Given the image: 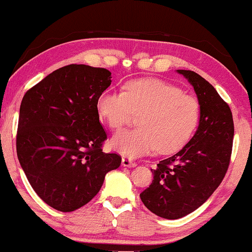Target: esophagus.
Instances as JSON below:
<instances>
[{
  "label": "esophagus",
  "mask_w": 252,
  "mask_h": 252,
  "mask_svg": "<svg viewBox=\"0 0 252 252\" xmlns=\"http://www.w3.org/2000/svg\"><path fill=\"white\" fill-rule=\"evenodd\" d=\"M122 164H123V166H125V167H135L136 166L135 161H133L132 159H129V158H126V157H124L122 159Z\"/></svg>",
  "instance_id": "34e87169"
}]
</instances>
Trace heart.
Here are the masks:
<instances>
[{
  "mask_svg": "<svg viewBox=\"0 0 252 252\" xmlns=\"http://www.w3.org/2000/svg\"><path fill=\"white\" fill-rule=\"evenodd\" d=\"M96 110L110 128H120L130 113L141 112L139 127L117 132L111 147L127 157H139L158 150L178 151L188 142L199 120V104L194 96L160 79H139L124 91L106 89L99 94Z\"/></svg>",
  "mask_w": 252,
  "mask_h": 252,
  "instance_id": "1",
  "label": "heart"
}]
</instances>
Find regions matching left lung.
<instances>
[{
  "label": "left lung",
  "instance_id": "obj_1",
  "mask_svg": "<svg viewBox=\"0 0 252 252\" xmlns=\"http://www.w3.org/2000/svg\"><path fill=\"white\" fill-rule=\"evenodd\" d=\"M177 72L194 88L199 122L189 142L151 170L154 180L140 194L143 204L164 219L189 215L213 194L228 168L234 136L232 111L215 87L194 71Z\"/></svg>",
  "mask_w": 252,
  "mask_h": 252
}]
</instances>
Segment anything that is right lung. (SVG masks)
<instances>
[{"mask_svg":"<svg viewBox=\"0 0 252 252\" xmlns=\"http://www.w3.org/2000/svg\"><path fill=\"white\" fill-rule=\"evenodd\" d=\"M111 78L106 68L71 64L23 97L17 133L20 166L39 197L58 211L87 204L105 174L122 163L118 155L101 149L106 133L96 110Z\"/></svg>","mask_w":252,"mask_h":252,"instance_id":"add662e5","label":"right lung"}]
</instances>
